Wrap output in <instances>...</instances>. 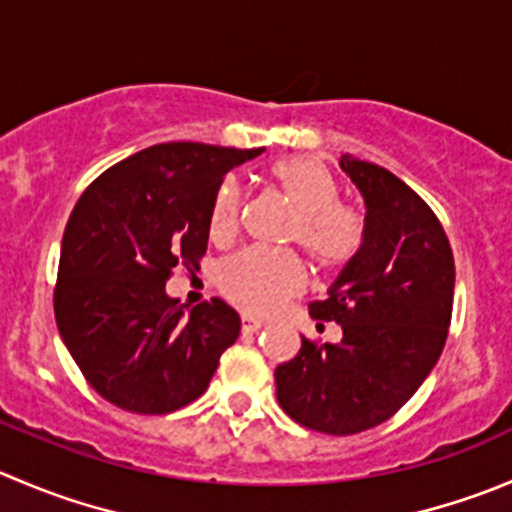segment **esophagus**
Instances as JSON below:
<instances>
[{
	"instance_id": "esophagus-1",
	"label": "esophagus",
	"mask_w": 512,
	"mask_h": 512,
	"mask_svg": "<svg viewBox=\"0 0 512 512\" xmlns=\"http://www.w3.org/2000/svg\"><path fill=\"white\" fill-rule=\"evenodd\" d=\"M260 327H265V320H257V317H252V315H242V330L257 332Z\"/></svg>"
}]
</instances>
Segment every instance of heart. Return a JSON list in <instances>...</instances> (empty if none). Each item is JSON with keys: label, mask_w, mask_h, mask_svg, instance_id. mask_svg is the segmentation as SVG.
I'll list each match as a JSON object with an SVG mask.
<instances>
[{"label": "heart", "mask_w": 512, "mask_h": 512, "mask_svg": "<svg viewBox=\"0 0 512 512\" xmlns=\"http://www.w3.org/2000/svg\"><path fill=\"white\" fill-rule=\"evenodd\" d=\"M270 180L295 210L290 240L297 242L315 265L340 270L355 260L365 240V222L360 212L337 202L340 190L325 165L310 157H290L270 167ZM240 210L242 190L237 180L227 177L212 200L210 235L215 240H230L240 227ZM217 285L237 307L265 315L302 290L305 270L295 252L252 247L222 262Z\"/></svg>", "instance_id": "heart-1"}]
</instances>
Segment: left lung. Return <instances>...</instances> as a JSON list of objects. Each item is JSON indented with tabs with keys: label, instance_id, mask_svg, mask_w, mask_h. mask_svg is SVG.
I'll use <instances>...</instances> for the list:
<instances>
[{
	"label": "left lung",
	"instance_id": "1",
	"mask_svg": "<svg viewBox=\"0 0 512 512\" xmlns=\"http://www.w3.org/2000/svg\"><path fill=\"white\" fill-rule=\"evenodd\" d=\"M340 170L365 202V240L312 302V320L342 327L337 345L302 337L275 370L277 403L295 423L355 435L393 418L443 352L453 315L455 262L443 225L385 167L352 155Z\"/></svg>",
	"mask_w": 512,
	"mask_h": 512
}]
</instances>
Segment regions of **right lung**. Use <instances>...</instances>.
<instances>
[{
	"label": "right lung",
	"instance_id": "add662e5",
	"mask_svg": "<svg viewBox=\"0 0 512 512\" xmlns=\"http://www.w3.org/2000/svg\"><path fill=\"white\" fill-rule=\"evenodd\" d=\"M262 150L202 142L147 147L109 167L69 215L54 317L69 355L112 405L165 415L200 398L240 315L220 297L180 305L165 285L210 240L215 192Z\"/></svg>",
	"mask_w": 512,
	"mask_h": 512
}]
</instances>
